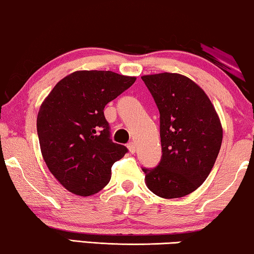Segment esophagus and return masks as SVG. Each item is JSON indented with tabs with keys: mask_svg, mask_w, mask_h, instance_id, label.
<instances>
[{
	"mask_svg": "<svg viewBox=\"0 0 254 254\" xmlns=\"http://www.w3.org/2000/svg\"><path fill=\"white\" fill-rule=\"evenodd\" d=\"M127 148L130 154H135V151H136V145H135L134 142H129V143L127 144Z\"/></svg>",
	"mask_w": 254,
	"mask_h": 254,
	"instance_id": "esophagus-1",
	"label": "esophagus"
}]
</instances>
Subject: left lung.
Segmentation results:
<instances>
[{
  "label": "left lung",
  "instance_id": "8db88e82",
  "mask_svg": "<svg viewBox=\"0 0 254 254\" xmlns=\"http://www.w3.org/2000/svg\"><path fill=\"white\" fill-rule=\"evenodd\" d=\"M154 97L161 119L162 159L142 169L156 195L176 199L202 185L223 138L221 120L206 92L186 76L159 72L141 77Z\"/></svg>",
  "mask_w": 254,
  "mask_h": 254
}]
</instances>
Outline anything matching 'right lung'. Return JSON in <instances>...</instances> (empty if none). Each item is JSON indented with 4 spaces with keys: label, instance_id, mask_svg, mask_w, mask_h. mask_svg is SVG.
<instances>
[{
    "label": "right lung",
    "instance_id": "right-lung-1",
    "mask_svg": "<svg viewBox=\"0 0 254 254\" xmlns=\"http://www.w3.org/2000/svg\"><path fill=\"white\" fill-rule=\"evenodd\" d=\"M110 70H78L57 83L37 118L41 155L69 192L89 196L111 179V168L127 152L112 142L104 117L106 104L135 82Z\"/></svg>",
    "mask_w": 254,
    "mask_h": 254
}]
</instances>
